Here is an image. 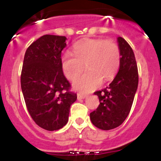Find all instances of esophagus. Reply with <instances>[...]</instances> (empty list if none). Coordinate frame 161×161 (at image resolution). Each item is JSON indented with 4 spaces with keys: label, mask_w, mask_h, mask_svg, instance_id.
Returning a JSON list of instances; mask_svg holds the SVG:
<instances>
[{
    "label": "esophagus",
    "mask_w": 161,
    "mask_h": 161,
    "mask_svg": "<svg viewBox=\"0 0 161 161\" xmlns=\"http://www.w3.org/2000/svg\"><path fill=\"white\" fill-rule=\"evenodd\" d=\"M85 97H86V95L85 94H81V93H77V98L79 100L80 99H84Z\"/></svg>",
    "instance_id": "obj_1"
}]
</instances>
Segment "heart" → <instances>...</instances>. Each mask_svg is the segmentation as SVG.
I'll list each match as a JSON object with an SVG mask.
<instances>
[{"instance_id":"heart-1","label":"heart","mask_w":161,"mask_h":161,"mask_svg":"<svg viewBox=\"0 0 161 161\" xmlns=\"http://www.w3.org/2000/svg\"><path fill=\"white\" fill-rule=\"evenodd\" d=\"M121 52L119 45L103 38H84L74 44L73 54L65 52L61 57L64 74L74 80L82 73L84 65L88 70L74 81V87L83 93L97 88L102 80H109L120 67Z\"/></svg>"}]
</instances>
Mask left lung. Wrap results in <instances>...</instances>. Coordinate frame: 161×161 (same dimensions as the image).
<instances>
[{"mask_svg": "<svg viewBox=\"0 0 161 161\" xmlns=\"http://www.w3.org/2000/svg\"><path fill=\"white\" fill-rule=\"evenodd\" d=\"M121 52L118 74L108 87L96 91L100 104L90 113L91 122L97 128H116L125 121L131 109L139 82L137 64L131 47L122 37L118 38Z\"/></svg>", "mask_w": 161, "mask_h": 161, "instance_id": "8db88e82", "label": "left lung"}]
</instances>
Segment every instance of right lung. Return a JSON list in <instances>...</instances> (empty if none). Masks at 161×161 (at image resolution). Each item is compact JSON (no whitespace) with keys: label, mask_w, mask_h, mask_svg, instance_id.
Returning <instances> with one entry per match:
<instances>
[{"label":"right lung","mask_w":161,"mask_h":161,"mask_svg":"<svg viewBox=\"0 0 161 161\" xmlns=\"http://www.w3.org/2000/svg\"><path fill=\"white\" fill-rule=\"evenodd\" d=\"M66 39L43 35L30 45L24 56L21 87L25 106L35 123L47 130L67 124L70 106L77 97L61 67Z\"/></svg>","instance_id":"add662e5"}]
</instances>
